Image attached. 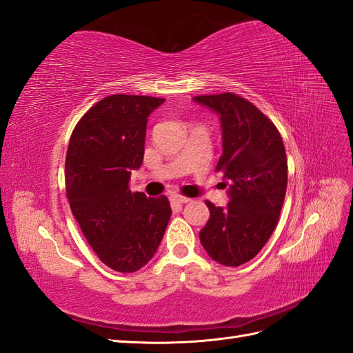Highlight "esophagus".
<instances>
[{
	"instance_id": "34e87169",
	"label": "esophagus",
	"mask_w": 353,
	"mask_h": 353,
	"mask_svg": "<svg viewBox=\"0 0 353 353\" xmlns=\"http://www.w3.org/2000/svg\"><path fill=\"white\" fill-rule=\"evenodd\" d=\"M188 201H190V199L184 197V196H179V194L170 196V203H172L174 206H181V205H184V203H188Z\"/></svg>"
}]
</instances>
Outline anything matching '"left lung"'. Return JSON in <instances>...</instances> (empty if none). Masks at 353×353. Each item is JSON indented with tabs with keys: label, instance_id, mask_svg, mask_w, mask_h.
Segmentation results:
<instances>
[{
	"label": "left lung",
	"instance_id": "left-lung-1",
	"mask_svg": "<svg viewBox=\"0 0 353 353\" xmlns=\"http://www.w3.org/2000/svg\"><path fill=\"white\" fill-rule=\"evenodd\" d=\"M193 100L219 116L222 156L216 170L227 179L230 197L225 208L206 201L210 216L199 234L200 243L215 262L240 266L261 252L279 222L287 188L283 138L240 95L223 92Z\"/></svg>",
	"mask_w": 353,
	"mask_h": 353
}]
</instances>
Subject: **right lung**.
<instances>
[{
	"label": "right lung",
	"instance_id": "add662e5",
	"mask_svg": "<svg viewBox=\"0 0 353 353\" xmlns=\"http://www.w3.org/2000/svg\"><path fill=\"white\" fill-rule=\"evenodd\" d=\"M165 99L114 94L82 116L66 154V194L74 219L100 261L135 272L150 261L172 210L165 196L130 190L144 157L148 116Z\"/></svg>",
	"mask_w": 353,
	"mask_h": 353
}]
</instances>
